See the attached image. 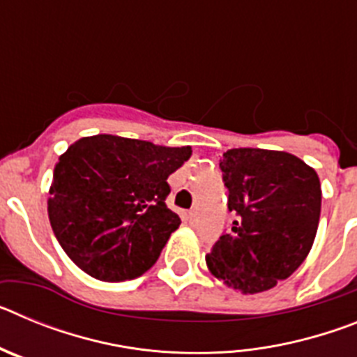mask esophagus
<instances>
[{
  "label": "esophagus",
  "mask_w": 357,
  "mask_h": 357,
  "mask_svg": "<svg viewBox=\"0 0 357 357\" xmlns=\"http://www.w3.org/2000/svg\"><path fill=\"white\" fill-rule=\"evenodd\" d=\"M195 216H197V214H195V211H189V214H188L189 223H193V222H195Z\"/></svg>",
  "instance_id": "1"
}]
</instances>
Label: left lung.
I'll use <instances>...</instances> for the list:
<instances>
[{
	"instance_id": "1",
	"label": "left lung",
	"mask_w": 357,
	"mask_h": 357,
	"mask_svg": "<svg viewBox=\"0 0 357 357\" xmlns=\"http://www.w3.org/2000/svg\"><path fill=\"white\" fill-rule=\"evenodd\" d=\"M232 232L206 255L211 275L243 295L275 288L305 261L320 222L317 172L293 153L232 148L220 160Z\"/></svg>"
}]
</instances>
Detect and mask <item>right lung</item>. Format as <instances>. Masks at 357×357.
Instances as JSON below:
<instances>
[{"mask_svg":"<svg viewBox=\"0 0 357 357\" xmlns=\"http://www.w3.org/2000/svg\"><path fill=\"white\" fill-rule=\"evenodd\" d=\"M191 153L112 134L75 141L55 164L48 198L53 234L69 259L105 282L150 270L181 225L164 202L166 181Z\"/></svg>","mask_w":357,"mask_h":357,"instance_id":"1","label":"right lung"}]
</instances>
